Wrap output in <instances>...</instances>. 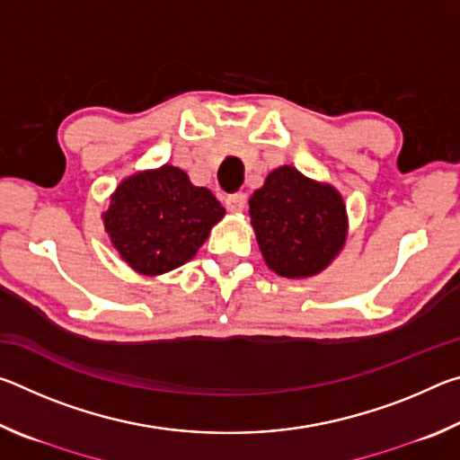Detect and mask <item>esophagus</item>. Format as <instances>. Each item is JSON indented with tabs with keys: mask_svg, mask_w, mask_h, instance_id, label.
<instances>
[{
	"mask_svg": "<svg viewBox=\"0 0 460 460\" xmlns=\"http://www.w3.org/2000/svg\"><path fill=\"white\" fill-rule=\"evenodd\" d=\"M245 205H247L245 192H235V194H229V197H227V207H229V211H233V213H241L245 208Z\"/></svg>",
	"mask_w": 460,
	"mask_h": 460,
	"instance_id": "esophagus-1",
	"label": "esophagus"
}]
</instances>
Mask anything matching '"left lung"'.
I'll list each match as a JSON object with an SVG mask.
<instances>
[{
  "instance_id": "8db88e82",
  "label": "left lung",
  "mask_w": 460,
  "mask_h": 460,
  "mask_svg": "<svg viewBox=\"0 0 460 460\" xmlns=\"http://www.w3.org/2000/svg\"><path fill=\"white\" fill-rule=\"evenodd\" d=\"M249 217L268 268L284 278L321 274L347 239V207L339 190L294 166L271 170L249 199Z\"/></svg>"
}]
</instances>
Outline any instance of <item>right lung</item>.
<instances>
[{
    "label": "right lung",
    "mask_w": 460,
    "mask_h": 460,
    "mask_svg": "<svg viewBox=\"0 0 460 460\" xmlns=\"http://www.w3.org/2000/svg\"><path fill=\"white\" fill-rule=\"evenodd\" d=\"M225 208L184 170L164 164L121 181L103 213L115 252L142 276H160L197 255Z\"/></svg>",
    "instance_id": "right-lung-1"
}]
</instances>
